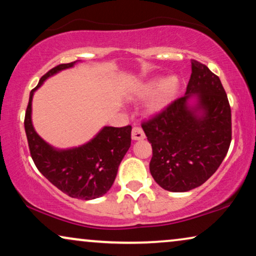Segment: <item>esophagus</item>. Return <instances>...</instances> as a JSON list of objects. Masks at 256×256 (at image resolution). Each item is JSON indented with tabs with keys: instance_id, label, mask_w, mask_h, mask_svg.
I'll return each mask as SVG.
<instances>
[{
	"instance_id": "esophagus-1",
	"label": "esophagus",
	"mask_w": 256,
	"mask_h": 256,
	"mask_svg": "<svg viewBox=\"0 0 256 256\" xmlns=\"http://www.w3.org/2000/svg\"><path fill=\"white\" fill-rule=\"evenodd\" d=\"M144 138L145 134L144 131H142V128H139V126H134V128H132V139H134V140H142Z\"/></svg>"
}]
</instances>
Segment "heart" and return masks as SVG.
Listing matches in <instances>:
<instances>
[{
	"mask_svg": "<svg viewBox=\"0 0 256 256\" xmlns=\"http://www.w3.org/2000/svg\"><path fill=\"white\" fill-rule=\"evenodd\" d=\"M179 80L176 77L153 78L139 85L136 90V97L139 100L150 98L148 112L150 114H158L168 108L176 100L179 94Z\"/></svg>",
	"mask_w": 256,
	"mask_h": 256,
	"instance_id": "1",
	"label": "heart"
}]
</instances>
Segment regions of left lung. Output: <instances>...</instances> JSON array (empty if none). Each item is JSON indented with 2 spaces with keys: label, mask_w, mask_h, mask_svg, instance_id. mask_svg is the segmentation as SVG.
Here are the masks:
<instances>
[{
  "label": "left lung",
  "mask_w": 256,
  "mask_h": 256,
  "mask_svg": "<svg viewBox=\"0 0 256 256\" xmlns=\"http://www.w3.org/2000/svg\"><path fill=\"white\" fill-rule=\"evenodd\" d=\"M190 63L185 96L142 125L152 145L150 172L170 192L202 185L222 162L232 140L230 106L220 78L205 64Z\"/></svg>",
  "instance_id": "left-lung-1"
}]
</instances>
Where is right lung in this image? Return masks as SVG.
Listing matches in <instances>:
<instances>
[{"instance_id":"obj_1","label":"right lung","mask_w":256,"mask_h":256,"mask_svg":"<svg viewBox=\"0 0 256 256\" xmlns=\"http://www.w3.org/2000/svg\"><path fill=\"white\" fill-rule=\"evenodd\" d=\"M77 62L52 68L30 91L24 128L30 154L38 171L69 196L92 200L104 196L111 188L120 162L131 146V126H104L86 144L60 150L43 140L37 134L32 122V103L35 91L48 78L72 68Z\"/></svg>"}]
</instances>
